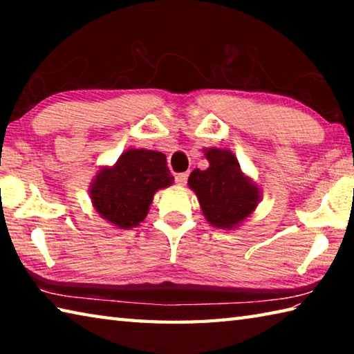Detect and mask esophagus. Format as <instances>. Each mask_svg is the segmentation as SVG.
Listing matches in <instances>:
<instances>
[{
	"instance_id": "34e87169",
	"label": "esophagus",
	"mask_w": 354,
	"mask_h": 354,
	"mask_svg": "<svg viewBox=\"0 0 354 354\" xmlns=\"http://www.w3.org/2000/svg\"><path fill=\"white\" fill-rule=\"evenodd\" d=\"M187 178H189V171H183V173H178V175L175 176V181L179 185H185V183H187Z\"/></svg>"
}]
</instances>
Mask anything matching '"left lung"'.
Returning a JSON list of instances; mask_svg holds the SVG:
<instances>
[{
    "mask_svg": "<svg viewBox=\"0 0 354 354\" xmlns=\"http://www.w3.org/2000/svg\"><path fill=\"white\" fill-rule=\"evenodd\" d=\"M209 169H195L189 176L206 220L215 227H234L254 211L259 190L241 171L234 154L227 149L206 151Z\"/></svg>",
    "mask_w": 354,
    "mask_h": 354,
    "instance_id": "8db88e82",
    "label": "left lung"
}]
</instances>
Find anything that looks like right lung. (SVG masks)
I'll use <instances>...</instances> for the list:
<instances>
[{
	"instance_id": "add662e5",
	"label": "right lung",
	"mask_w": 354,
	"mask_h": 354,
	"mask_svg": "<svg viewBox=\"0 0 354 354\" xmlns=\"http://www.w3.org/2000/svg\"><path fill=\"white\" fill-rule=\"evenodd\" d=\"M171 183L164 153L128 149L115 165L98 171L91 185V196L101 217L129 230L147 217L154 192Z\"/></svg>"
}]
</instances>
